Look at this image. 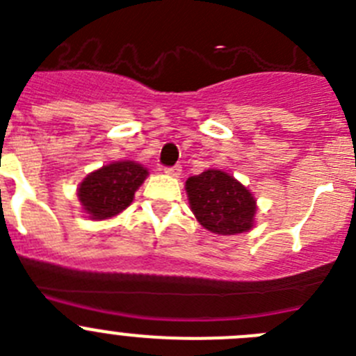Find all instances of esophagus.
<instances>
[{
  "mask_svg": "<svg viewBox=\"0 0 356 356\" xmlns=\"http://www.w3.org/2000/svg\"><path fill=\"white\" fill-rule=\"evenodd\" d=\"M163 172L169 176H172V178H180L181 168L180 165H175V168H163Z\"/></svg>",
  "mask_w": 356,
  "mask_h": 356,
  "instance_id": "34e87169",
  "label": "esophagus"
}]
</instances>
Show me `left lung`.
Returning a JSON list of instances; mask_svg holds the SVG:
<instances>
[{
	"instance_id": "left-lung-1",
	"label": "left lung",
	"mask_w": 356,
	"mask_h": 356,
	"mask_svg": "<svg viewBox=\"0 0 356 356\" xmlns=\"http://www.w3.org/2000/svg\"><path fill=\"white\" fill-rule=\"evenodd\" d=\"M188 205L203 228L216 235L250 232L257 217V200L246 185L221 169H207L185 181Z\"/></svg>"
}]
</instances>
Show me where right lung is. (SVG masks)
Listing matches in <instances>:
<instances>
[{
  "label": "right lung",
  "instance_id": "add662e5",
  "mask_svg": "<svg viewBox=\"0 0 356 356\" xmlns=\"http://www.w3.org/2000/svg\"><path fill=\"white\" fill-rule=\"evenodd\" d=\"M149 171L134 160L110 162L85 176L78 185V201L83 213L92 221H105L119 216L131 205L137 188Z\"/></svg>",
  "mask_w": 356,
  "mask_h": 356
}]
</instances>
